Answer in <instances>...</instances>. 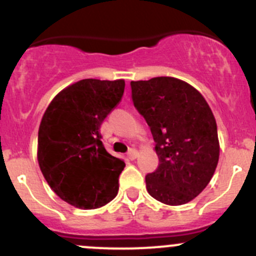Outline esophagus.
Listing matches in <instances>:
<instances>
[{"label": "esophagus", "instance_id": "esophagus-1", "mask_svg": "<svg viewBox=\"0 0 256 256\" xmlns=\"http://www.w3.org/2000/svg\"><path fill=\"white\" fill-rule=\"evenodd\" d=\"M128 158H130V160H135V158H138V151H136L135 148H130V151L128 152Z\"/></svg>", "mask_w": 256, "mask_h": 256}]
</instances>
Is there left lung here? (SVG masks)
Listing matches in <instances>:
<instances>
[{
	"label": "left lung",
	"mask_w": 256,
	"mask_h": 256,
	"mask_svg": "<svg viewBox=\"0 0 256 256\" xmlns=\"http://www.w3.org/2000/svg\"><path fill=\"white\" fill-rule=\"evenodd\" d=\"M134 106L150 126L158 166L145 178L148 192L166 205L196 198L219 161L216 121L202 94L175 78L131 81Z\"/></svg>",
	"instance_id": "left-lung-1"
}]
</instances>
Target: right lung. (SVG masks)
Here are the masks:
<instances>
[{
    "mask_svg": "<svg viewBox=\"0 0 256 256\" xmlns=\"http://www.w3.org/2000/svg\"><path fill=\"white\" fill-rule=\"evenodd\" d=\"M124 80L85 78L57 94L38 128V165L50 188L80 209H98L118 195L125 162L104 146L100 128L120 102Z\"/></svg>",
    "mask_w": 256,
    "mask_h": 256,
    "instance_id": "1",
    "label": "right lung"
}]
</instances>
